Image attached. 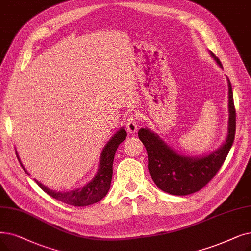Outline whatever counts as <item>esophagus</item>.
<instances>
[{
	"mask_svg": "<svg viewBox=\"0 0 251 251\" xmlns=\"http://www.w3.org/2000/svg\"><path fill=\"white\" fill-rule=\"evenodd\" d=\"M126 129L129 133H135L138 129V119L135 115H130L126 119Z\"/></svg>",
	"mask_w": 251,
	"mask_h": 251,
	"instance_id": "obj_1",
	"label": "esophagus"
}]
</instances>
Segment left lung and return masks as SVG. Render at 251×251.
<instances>
[{
    "label": "left lung",
    "instance_id": "1",
    "mask_svg": "<svg viewBox=\"0 0 251 251\" xmlns=\"http://www.w3.org/2000/svg\"><path fill=\"white\" fill-rule=\"evenodd\" d=\"M219 67L223 69L220 59L210 52ZM228 87V120L227 134L224 144L209 155L201 157L183 156L170 148L157 133L148 128H141L138 137L145 145L149 158V171L156 186L171 195L184 196L198 192L208 183L222 165L230 151L236 131V112L230 80Z\"/></svg>",
    "mask_w": 251,
    "mask_h": 251
}]
</instances>
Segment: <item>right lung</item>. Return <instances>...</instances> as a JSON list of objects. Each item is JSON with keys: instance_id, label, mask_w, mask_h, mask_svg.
Masks as SVG:
<instances>
[{"instance_id": "obj_1", "label": "right lung", "mask_w": 251, "mask_h": 251, "mask_svg": "<svg viewBox=\"0 0 251 251\" xmlns=\"http://www.w3.org/2000/svg\"><path fill=\"white\" fill-rule=\"evenodd\" d=\"M126 136H127V132L122 127L121 129L118 130L110 140L107 141V144L104 146L101 151L99 170H97V173L95 174L93 179L87 183L86 186L70 191V192H56L45 187L44 184H42L40 181L35 179L36 183L43 191L46 192L48 195H50L52 198L59 200L69 205L79 206V207L88 206L100 201L111 188L114 157L119 145L126 138ZM16 156L20 163V165L23 166L24 170L27 173L26 169L25 168V166L23 165V163H21L18 157L17 151H16Z\"/></svg>"}]
</instances>
